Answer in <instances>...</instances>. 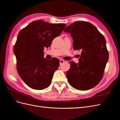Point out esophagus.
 <instances>
[{"label": "esophagus", "instance_id": "obj_1", "mask_svg": "<svg viewBox=\"0 0 120 120\" xmlns=\"http://www.w3.org/2000/svg\"><path fill=\"white\" fill-rule=\"evenodd\" d=\"M64 62H65V60H60V65H62Z\"/></svg>", "mask_w": 120, "mask_h": 120}]
</instances>
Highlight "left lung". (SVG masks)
<instances>
[{
    "mask_svg": "<svg viewBox=\"0 0 120 120\" xmlns=\"http://www.w3.org/2000/svg\"><path fill=\"white\" fill-rule=\"evenodd\" d=\"M64 32L70 33L74 50H81L78 64L70 62L66 72L69 82L78 90H88L100 82L109 54L106 40L95 26L86 21H76L67 26Z\"/></svg>",
    "mask_w": 120,
    "mask_h": 120,
    "instance_id": "obj_1",
    "label": "left lung"
}]
</instances>
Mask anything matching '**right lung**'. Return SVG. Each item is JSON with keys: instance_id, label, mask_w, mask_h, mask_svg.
I'll use <instances>...</instances> for the list:
<instances>
[{"instance_id": "right-lung-1", "label": "right lung", "mask_w": 120, "mask_h": 120, "mask_svg": "<svg viewBox=\"0 0 120 120\" xmlns=\"http://www.w3.org/2000/svg\"><path fill=\"white\" fill-rule=\"evenodd\" d=\"M66 26L64 23L50 24L38 20L19 33L14 47L17 70L20 78L31 89L41 90L50 86L60 61L57 58H45L43 51L50 46Z\"/></svg>"}]
</instances>
